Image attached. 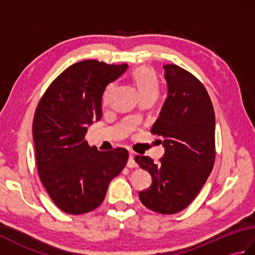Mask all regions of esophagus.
<instances>
[{"mask_svg": "<svg viewBox=\"0 0 255 255\" xmlns=\"http://www.w3.org/2000/svg\"><path fill=\"white\" fill-rule=\"evenodd\" d=\"M127 166L129 167V169H134V167H137V163L134 162V153L130 152L129 153V159H128V162H127Z\"/></svg>", "mask_w": 255, "mask_h": 255, "instance_id": "esophagus-1", "label": "esophagus"}]
</instances>
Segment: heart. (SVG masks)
<instances>
[{"label":"heart","mask_w":255,"mask_h":255,"mask_svg":"<svg viewBox=\"0 0 255 255\" xmlns=\"http://www.w3.org/2000/svg\"><path fill=\"white\" fill-rule=\"evenodd\" d=\"M131 78L137 86L141 99L148 96H158L160 92V83L154 70L148 67H139L136 70H133ZM114 90H115V84L114 83H111L107 86L102 97L103 104H107L110 102Z\"/></svg>","instance_id":"heart-1"}]
</instances>
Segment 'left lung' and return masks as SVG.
<instances>
[{
    "mask_svg": "<svg viewBox=\"0 0 255 255\" xmlns=\"http://www.w3.org/2000/svg\"><path fill=\"white\" fill-rule=\"evenodd\" d=\"M167 97L151 133L163 138L159 163L134 156L152 184L139 193L145 207L162 215L180 213L197 196L216 158L215 112L204 84L187 70L166 64Z\"/></svg>",
    "mask_w": 255,
    "mask_h": 255,
    "instance_id": "1",
    "label": "left lung"
}]
</instances>
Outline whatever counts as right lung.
Segmentation results:
<instances>
[{"label":"right lung","instance_id":"right-lung-1","mask_svg":"<svg viewBox=\"0 0 255 255\" xmlns=\"http://www.w3.org/2000/svg\"><path fill=\"white\" fill-rule=\"evenodd\" d=\"M127 64L97 60L74 63L61 72L38 103L32 138L39 178L52 202L70 215L86 214L103 203L108 185L128 161V151H99L85 139L102 117L106 85Z\"/></svg>","mask_w":255,"mask_h":255}]
</instances>
